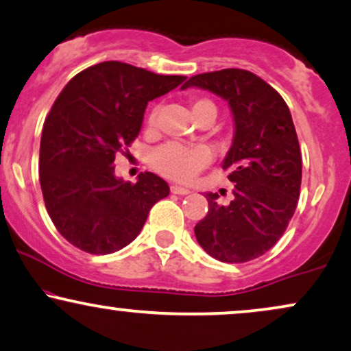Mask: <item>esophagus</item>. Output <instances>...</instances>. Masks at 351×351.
Here are the masks:
<instances>
[{
	"instance_id": "34e87169",
	"label": "esophagus",
	"mask_w": 351,
	"mask_h": 351,
	"mask_svg": "<svg viewBox=\"0 0 351 351\" xmlns=\"http://www.w3.org/2000/svg\"><path fill=\"white\" fill-rule=\"evenodd\" d=\"M173 194H180V196H184V194H189V189L188 188H183V186H176V184H173L170 188Z\"/></svg>"
}]
</instances>
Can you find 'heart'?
I'll list each match as a JSON object with an SVG mask.
<instances>
[{"instance_id": "1", "label": "heart", "mask_w": 351, "mask_h": 351, "mask_svg": "<svg viewBox=\"0 0 351 351\" xmlns=\"http://www.w3.org/2000/svg\"><path fill=\"white\" fill-rule=\"evenodd\" d=\"M191 111L194 119H199L202 114H217L216 104L206 98H194L191 101ZM150 130H155L158 125V112L154 111L147 121ZM210 162V154L206 149H184L180 145H165L152 155V165L160 175L167 178L188 183L199 173L202 168L208 167Z\"/></svg>"}]
</instances>
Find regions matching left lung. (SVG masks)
Wrapping results in <instances>:
<instances>
[{"mask_svg": "<svg viewBox=\"0 0 351 351\" xmlns=\"http://www.w3.org/2000/svg\"><path fill=\"white\" fill-rule=\"evenodd\" d=\"M209 90L229 103L235 121L222 168L235 184L221 206L208 193V216L194 227L206 253L223 263H245L282 237L301 193L302 157L288 104L273 86L248 70L194 75L183 84Z\"/></svg>", "mask_w": 351, "mask_h": 351, "instance_id": "1", "label": "left lung"}]
</instances>
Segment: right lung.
Returning a JSON list of instances; mask_svg holds the SVG:
<instances>
[{
	"label": "right lung",
	"instance_id": "obj_1",
	"mask_svg": "<svg viewBox=\"0 0 351 351\" xmlns=\"http://www.w3.org/2000/svg\"><path fill=\"white\" fill-rule=\"evenodd\" d=\"M184 80L111 60L80 71L55 99L42 129L39 181L53 226L80 250L124 248L170 194L150 171L137 183L116 178L112 163L141 132L149 101Z\"/></svg>",
	"mask_w": 351,
	"mask_h": 351
}]
</instances>
